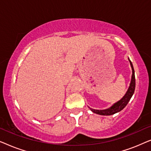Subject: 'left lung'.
<instances>
[{
	"mask_svg": "<svg viewBox=\"0 0 151 151\" xmlns=\"http://www.w3.org/2000/svg\"><path fill=\"white\" fill-rule=\"evenodd\" d=\"M130 61V63H131V66L132 68V71H133V74H132V78H131V84H130V86L128 89L127 93L125 94V96L123 97L121 99L119 102L115 103V104H113L111 108L105 109V110H96V109H91L93 112L95 113H97V114L102 115H113L115 113L117 112H119L122 109L124 108V107L127 106L128 103L131 100L132 96H133L134 93V91H135V71H134L133 64Z\"/></svg>",
	"mask_w": 151,
	"mask_h": 151,
	"instance_id": "left-lung-1",
	"label": "left lung"
}]
</instances>
